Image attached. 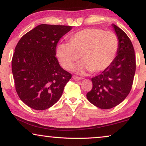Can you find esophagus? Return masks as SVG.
Segmentation results:
<instances>
[{
  "label": "esophagus",
  "instance_id": "esophagus-1",
  "mask_svg": "<svg viewBox=\"0 0 146 146\" xmlns=\"http://www.w3.org/2000/svg\"><path fill=\"white\" fill-rule=\"evenodd\" d=\"M72 78L75 80H81L83 79V78H80L76 76H72Z\"/></svg>",
  "mask_w": 146,
  "mask_h": 146
}]
</instances>
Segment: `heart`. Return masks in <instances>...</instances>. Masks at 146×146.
I'll return each mask as SVG.
<instances>
[{
  "instance_id": "heart-1",
  "label": "heart",
  "mask_w": 146,
  "mask_h": 146,
  "mask_svg": "<svg viewBox=\"0 0 146 146\" xmlns=\"http://www.w3.org/2000/svg\"><path fill=\"white\" fill-rule=\"evenodd\" d=\"M117 36L110 31L96 29H84L70 38L69 43H60L56 55L63 68L70 70L80 56L83 60L74 68L79 74L87 72L104 70L112 63L118 50Z\"/></svg>"
}]
</instances>
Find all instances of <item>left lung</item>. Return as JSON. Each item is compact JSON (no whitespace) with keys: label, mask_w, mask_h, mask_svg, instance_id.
I'll list each match as a JSON object with an SVG mask.
<instances>
[{"label":"left lung","mask_w":146,"mask_h":146,"mask_svg":"<svg viewBox=\"0 0 146 146\" xmlns=\"http://www.w3.org/2000/svg\"><path fill=\"white\" fill-rule=\"evenodd\" d=\"M119 46L112 63L100 74L92 78V89L87 93L90 102L101 109L119 104L129 94L135 72V56L132 43L126 34L111 25Z\"/></svg>","instance_id":"8db88e82"}]
</instances>
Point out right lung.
<instances>
[{"label": "right lung", "mask_w": 146, "mask_h": 146, "mask_svg": "<svg viewBox=\"0 0 146 146\" xmlns=\"http://www.w3.org/2000/svg\"><path fill=\"white\" fill-rule=\"evenodd\" d=\"M72 27L42 24L25 34L12 60V72L20 99L31 108L46 110L57 102L72 75L60 66L56 48Z\"/></svg>", "instance_id": "add662e5"}]
</instances>
